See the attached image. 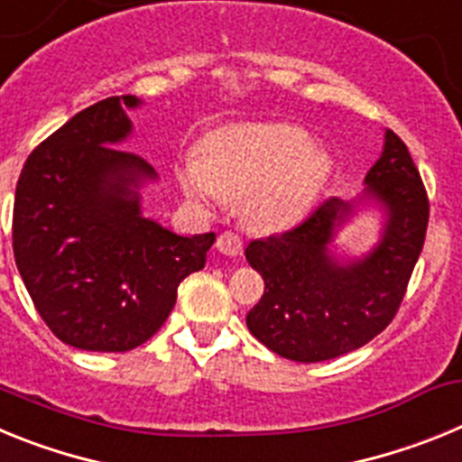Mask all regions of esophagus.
I'll return each mask as SVG.
<instances>
[{
  "instance_id": "esophagus-1",
  "label": "esophagus",
  "mask_w": 462,
  "mask_h": 462,
  "mask_svg": "<svg viewBox=\"0 0 462 462\" xmlns=\"http://www.w3.org/2000/svg\"><path fill=\"white\" fill-rule=\"evenodd\" d=\"M217 250L228 256H240L243 254V238L234 234V231H224L217 238Z\"/></svg>"
}]
</instances>
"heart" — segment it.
I'll return each mask as SVG.
<instances>
[{"mask_svg": "<svg viewBox=\"0 0 462 462\" xmlns=\"http://www.w3.org/2000/svg\"><path fill=\"white\" fill-rule=\"evenodd\" d=\"M326 173V157L296 125H236L206 143L203 159L189 162L182 189L196 206L219 208L245 199V217L261 228L296 222Z\"/></svg>", "mask_w": 462, "mask_h": 462, "instance_id": "heart-1", "label": "heart"}]
</instances>
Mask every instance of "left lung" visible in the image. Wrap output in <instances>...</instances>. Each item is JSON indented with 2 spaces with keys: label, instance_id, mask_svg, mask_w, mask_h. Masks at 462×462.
<instances>
[{
  "label": "left lung",
  "instance_id": "8db88e82",
  "mask_svg": "<svg viewBox=\"0 0 462 462\" xmlns=\"http://www.w3.org/2000/svg\"><path fill=\"white\" fill-rule=\"evenodd\" d=\"M365 199L382 203L389 219L377 247L356 263L328 254L333 231L352 212L337 199L284 234L247 245L245 256L266 282L247 328L271 352L328 361L368 345L393 321L423 250L430 203L410 150L391 129L365 175Z\"/></svg>",
  "mask_w": 462,
  "mask_h": 462
}]
</instances>
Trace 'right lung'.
<instances>
[{"label": "right lung", "mask_w": 462, "mask_h": 462, "mask_svg": "<svg viewBox=\"0 0 462 462\" xmlns=\"http://www.w3.org/2000/svg\"><path fill=\"white\" fill-rule=\"evenodd\" d=\"M138 104L125 94L76 113L32 150L15 185V266L52 336L85 352L148 342L215 243L141 215L132 187L154 169L113 148L132 132L125 108Z\"/></svg>", "instance_id": "right-lung-1"}]
</instances>
